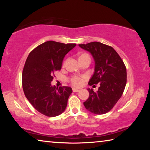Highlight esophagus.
Returning a JSON list of instances; mask_svg holds the SVG:
<instances>
[{
	"mask_svg": "<svg viewBox=\"0 0 150 150\" xmlns=\"http://www.w3.org/2000/svg\"><path fill=\"white\" fill-rule=\"evenodd\" d=\"M80 90L79 89H77V88H73V92H79V91Z\"/></svg>",
	"mask_w": 150,
	"mask_h": 150,
	"instance_id": "1",
	"label": "esophagus"
}]
</instances>
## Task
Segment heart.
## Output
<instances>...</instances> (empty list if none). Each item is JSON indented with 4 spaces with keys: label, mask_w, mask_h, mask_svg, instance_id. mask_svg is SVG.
I'll list each match as a JSON object with an SVG mask.
<instances>
[{
    "label": "heart",
    "mask_w": 150,
    "mask_h": 150,
    "mask_svg": "<svg viewBox=\"0 0 150 150\" xmlns=\"http://www.w3.org/2000/svg\"><path fill=\"white\" fill-rule=\"evenodd\" d=\"M79 60L80 62H83L84 61L88 60L91 62V57L87 53H81V54L79 55ZM66 62L63 63V65H65ZM85 77H77V76H75V77H73L71 78V83L72 84L75 86V87H79V86L82 85V84L84 82Z\"/></svg>",
    "instance_id": "heart-1"
}]
</instances>
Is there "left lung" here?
Here are the masks:
<instances>
[{
	"label": "left lung",
	"mask_w": 150,
	"mask_h": 150,
	"mask_svg": "<svg viewBox=\"0 0 150 150\" xmlns=\"http://www.w3.org/2000/svg\"><path fill=\"white\" fill-rule=\"evenodd\" d=\"M79 45L89 52L95 60V72L88 85H100L96 92L88 88L89 96L83 105L91 112L104 115L114 107L122 95L126 84V66L111 46L97 42Z\"/></svg>",
	"instance_id": "left-lung-1"
}]
</instances>
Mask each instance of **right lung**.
<instances>
[{"label":"right lung","mask_w":150,"mask_h":150,"mask_svg":"<svg viewBox=\"0 0 150 150\" xmlns=\"http://www.w3.org/2000/svg\"><path fill=\"white\" fill-rule=\"evenodd\" d=\"M75 45L47 41L33 50L27 57L22 71V88L27 99L42 115L54 117L65 110L72 88H56L51 82L55 73L62 69L65 55Z\"/></svg>","instance_id":"right-lung-1"}]
</instances>
